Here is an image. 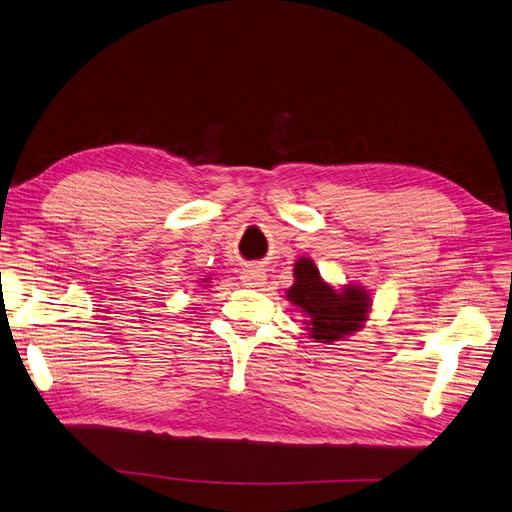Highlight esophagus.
Listing matches in <instances>:
<instances>
[{"label":"esophagus","mask_w":512,"mask_h":512,"mask_svg":"<svg viewBox=\"0 0 512 512\" xmlns=\"http://www.w3.org/2000/svg\"><path fill=\"white\" fill-rule=\"evenodd\" d=\"M241 283L248 285V287H256L264 281V269H260V266H248V269L241 271Z\"/></svg>","instance_id":"1"}]
</instances>
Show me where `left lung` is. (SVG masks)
Returning <instances> with one entry per match:
<instances>
[{"mask_svg": "<svg viewBox=\"0 0 512 512\" xmlns=\"http://www.w3.org/2000/svg\"><path fill=\"white\" fill-rule=\"evenodd\" d=\"M285 298L306 314L304 325L312 339L321 344L339 342L369 321L371 296L362 285H344L335 289L327 283L310 258H298L294 264V285Z\"/></svg>", "mask_w": 512, "mask_h": 512, "instance_id": "obj_1", "label": "left lung"}]
</instances>
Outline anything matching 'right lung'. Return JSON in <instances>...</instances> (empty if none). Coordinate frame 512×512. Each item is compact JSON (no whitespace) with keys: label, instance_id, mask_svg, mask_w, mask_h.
Instances as JSON below:
<instances>
[{"label":"right lung","instance_id":"right-lung-1","mask_svg":"<svg viewBox=\"0 0 512 512\" xmlns=\"http://www.w3.org/2000/svg\"><path fill=\"white\" fill-rule=\"evenodd\" d=\"M204 283H208V279H204Z\"/></svg>","mask_w":512,"mask_h":512}]
</instances>
